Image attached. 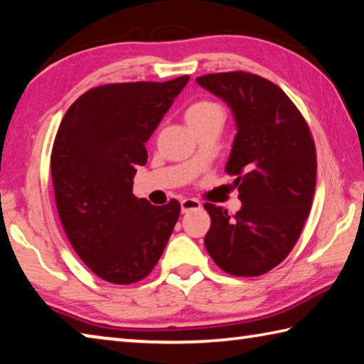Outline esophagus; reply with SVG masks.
Wrapping results in <instances>:
<instances>
[{
	"label": "esophagus",
	"mask_w": 364,
	"mask_h": 364,
	"mask_svg": "<svg viewBox=\"0 0 364 364\" xmlns=\"http://www.w3.org/2000/svg\"><path fill=\"white\" fill-rule=\"evenodd\" d=\"M180 205H181V213H188L191 210H197L202 207V203L196 199H183Z\"/></svg>",
	"instance_id": "1"
}]
</instances>
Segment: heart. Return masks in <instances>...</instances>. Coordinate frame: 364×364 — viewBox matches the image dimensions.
I'll list each match as a JSON object with an SVG mask.
<instances>
[{
  "label": "heart",
  "instance_id": "obj_1",
  "mask_svg": "<svg viewBox=\"0 0 364 364\" xmlns=\"http://www.w3.org/2000/svg\"><path fill=\"white\" fill-rule=\"evenodd\" d=\"M215 108H220V107H216V105H215V103H211V102H199V103L193 105V107H191V108L188 109L186 117H189V116H199V114H205V113H208V111L215 109Z\"/></svg>",
  "mask_w": 364,
  "mask_h": 364
}]
</instances>
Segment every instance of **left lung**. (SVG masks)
Returning a JSON list of instances; mask_svg holds the SVG:
<instances>
[{
  "instance_id": "1",
  "label": "left lung",
  "mask_w": 364,
  "mask_h": 364,
  "mask_svg": "<svg viewBox=\"0 0 364 364\" xmlns=\"http://www.w3.org/2000/svg\"><path fill=\"white\" fill-rule=\"evenodd\" d=\"M228 105L235 138L226 173L242 208L234 216L205 203V248L224 272L256 277L285 259L306 223L316 180L315 144L306 121L279 85L245 71L196 79Z\"/></svg>"
}]
</instances>
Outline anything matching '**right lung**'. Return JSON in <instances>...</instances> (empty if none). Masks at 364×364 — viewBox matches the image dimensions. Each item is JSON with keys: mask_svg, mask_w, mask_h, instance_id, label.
Instances as JSON below:
<instances>
[{"mask_svg": "<svg viewBox=\"0 0 364 364\" xmlns=\"http://www.w3.org/2000/svg\"><path fill=\"white\" fill-rule=\"evenodd\" d=\"M107 84L71 105L50 156L58 215L71 247L92 272L116 285L146 277L180 216V203L156 207L132 193L144 143L188 84Z\"/></svg>", "mask_w": 364, "mask_h": 364, "instance_id": "add662e5", "label": "right lung"}]
</instances>
